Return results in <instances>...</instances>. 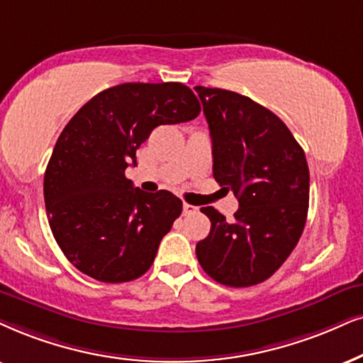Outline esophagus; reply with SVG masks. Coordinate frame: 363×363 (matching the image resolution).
<instances>
[{
    "instance_id": "1",
    "label": "esophagus",
    "mask_w": 363,
    "mask_h": 363,
    "mask_svg": "<svg viewBox=\"0 0 363 363\" xmlns=\"http://www.w3.org/2000/svg\"><path fill=\"white\" fill-rule=\"evenodd\" d=\"M182 209H184V214H186V216H189V214H196V213H197V208H196V206L187 204V203H184V206H182Z\"/></svg>"
}]
</instances>
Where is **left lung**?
Segmentation results:
<instances>
[{
	"mask_svg": "<svg viewBox=\"0 0 363 363\" xmlns=\"http://www.w3.org/2000/svg\"><path fill=\"white\" fill-rule=\"evenodd\" d=\"M213 140V176L238 197L235 221L213 206L196 256L226 286H253L286 261L303 233L310 171L303 149L272 110L223 89L196 86Z\"/></svg>",
	"mask_w": 363,
	"mask_h": 363,
	"instance_id": "obj_1",
	"label": "left lung"
}]
</instances>
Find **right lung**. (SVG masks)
<instances>
[{"instance_id":"add662e5","label":"right lung","mask_w":363,"mask_h":363,"mask_svg":"<svg viewBox=\"0 0 363 363\" xmlns=\"http://www.w3.org/2000/svg\"><path fill=\"white\" fill-rule=\"evenodd\" d=\"M189 86L122 84L90 99L67 123L45 171L50 228L67 259L104 283L139 278L182 213L169 191L142 192L125 177L159 125L199 116Z\"/></svg>"}]
</instances>
